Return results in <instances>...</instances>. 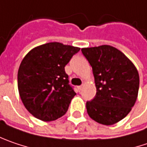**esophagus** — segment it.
<instances>
[{"label":"esophagus","mask_w":147,"mask_h":147,"mask_svg":"<svg viewBox=\"0 0 147 147\" xmlns=\"http://www.w3.org/2000/svg\"><path fill=\"white\" fill-rule=\"evenodd\" d=\"M77 89H78V91H82V86H77Z\"/></svg>","instance_id":"1"}]
</instances>
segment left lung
Here are the masks:
<instances>
[{
	"instance_id": "obj_1",
	"label": "left lung",
	"mask_w": 147,
	"mask_h": 147,
	"mask_svg": "<svg viewBox=\"0 0 147 147\" xmlns=\"http://www.w3.org/2000/svg\"><path fill=\"white\" fill-rule=\"evenodd\" d=\"M92 67L95 97L86 101L87 113L100 124L113 125L131 111L137 98L139 74L133 63L117 48L104 45L82 48Z\"/></svg>"
}]
</instances>
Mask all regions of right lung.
Masks as SVG:
<instances>
[{"instance_id":"obj_1","label":"right lung","mask_w":147,"mask_h":147,"mask_svg":"<svg viewBox=\"0 0 147 147\" xmlns=\"http://www.w3.org/2000/svg\"><path fill=\"white\" fill-rule=\"evenodd\" d=\"M80 48L50 42L24 57L17 74L20 96L31 115L44 121L61 117L76 93L65 66Z\"/></svg>"}]
</instances>
